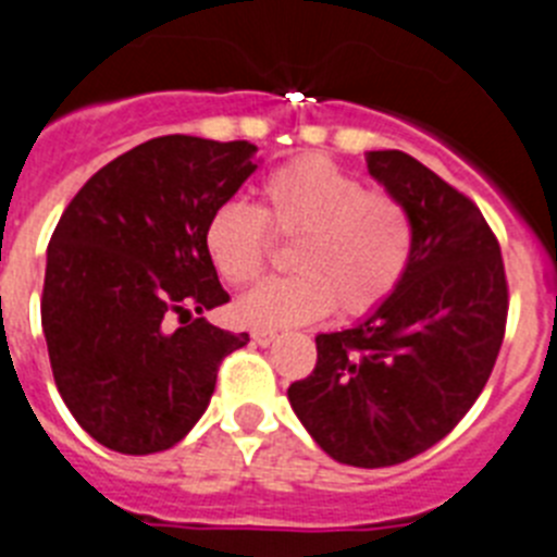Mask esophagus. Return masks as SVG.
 I'll list each match as a JSON object with an SVG mask.
<instances>
[{
	"mask_svg": "<svg viewBox=\"0 0 557 557\" xmlns=\"http://www.w3.org/2000/svg\"><path fill=\"white\" fill-rule=\"evenodd\" d=\"M251 339H255L257 345H271V343H274V339H277V331L251 329Z\"/></svg>",
	"mask_w": 557,
	"mask_h": 557,
	"instance_id": "34e87169",
	"label": "esophagus"
}]
</instances>
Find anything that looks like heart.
<instances>
[{"instance_id": "b5f03b06", "label": "heart", "mask_w": 557, "mask_h": 557, "mask_svg": "<svg viewBox=\"0 0 557 557\" xmlns=\"http://www.w3.org/2000/svg\"><path fill=\"white\" fill-rule=\"evenodd\" d=\"M271 232L297 240V274L269 280L237 302L251 325H297L334 306L345 317L371 314L408 277L416 255V221L405 200L320 156L269 172L260 209L218 203L203 226V249L228 286H249L269 265Z\"/></svg>"}]
</instances>
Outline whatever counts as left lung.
<instances>
[{
    "label": "left lung",
    "mask_w": 557,
    "mask_h": 557,
    "mask_svg": "<svg viewBox=\"0 0 557 557\" xmlns=\"http://www.w3.org/2000/svg\"><path fill=\"white\" fill-rule=\"evenodd\" d=\"M368 172L416 221L408 277L366 322L317 336L288 401L317 445L350 467H391L445 438L487 385L504 343L502 246L473 200L399 149Z\"/></svg>",
    "instance_id": "obj_1"
}]
</instances>
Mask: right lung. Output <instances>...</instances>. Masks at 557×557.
I'll use <instances>...</instances> for the list:
<instances>
[{
  "label": "right lung",
  "mask_w": 557,
  "mask_h": 557,
  "mask_svg": "<svg viewBox=\"0 0 557 557\" xmlns=\"http://www.w3.org/2000/svg\"><path fill=\"white\" fill-rule=\"evenodd\" d=\"M255 152L152 138L101 166L55 223L41 288L50 368L70 413L110 450L175 447L207 410L223 359L249 343L200 314L228 302L203 226L257 170Z\"/></svg>",
  "instance_id": "add662e5"
}]
</instances>
